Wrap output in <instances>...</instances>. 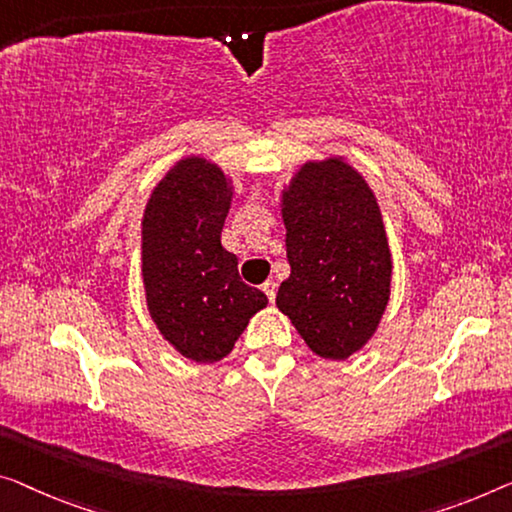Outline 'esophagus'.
Segmentation results:
<instances>
[{
	"label": "esophagus",
	"instance_id": "1",
	"mask_svg": "<svg viewBox=\"0 0 512 512\" xmlns=\"http://www.w3.org/2000/svg\"><path fill=\"white\" fill-rule=\"evenodd\" d=\"M262 292L266 294V299L269 301H276V292H278V285L273 280H266L262 285Z\"/></svg>",
	"mask_w": 512,
	"mask_h": 512
}]
</instances>
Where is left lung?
Returning a JSON list of instances; mask_svg holds the SVG:
<instances>
[{
	"label": "left lung",
	"mask_w": 512,
	"mask_h": 512,
	"mask_svg": "<svg viewBox=\"0 0 512 512\" xmlns=\"http://www.w3.org/2000/svg\"><path fill=\"white\" fill-rule=\"evenodd\" d=\"M289 278L276 296L312 352L345 361L384 315L391 253L375 195L354 167L303 165L282 193Z\"/></svg>",
	"instance_id": "1"
}]
</instances>
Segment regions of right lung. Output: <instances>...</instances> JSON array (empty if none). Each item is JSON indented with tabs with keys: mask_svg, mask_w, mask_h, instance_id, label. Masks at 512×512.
<instances>
[{
	"mask_svg": "<svg viewBox=\"0 0 512 512\" xmlns=\"http://www.w3.org/2000/svg\"><path fill=\"white\" fill-rule=\"evenodd\" d=\"M230 188L220 167L186 158L151 193L142 218V276L158 331L197 363L232 352L266 296L220 246Z\"/></svg>",
	"mask_w": 512,
	"mask_h": 512,
	"instance_id": "add662e5",
	"label": "right lung"
}]
</instances>
